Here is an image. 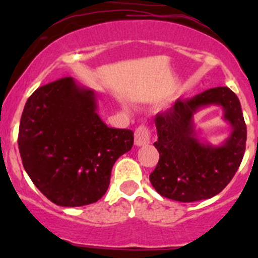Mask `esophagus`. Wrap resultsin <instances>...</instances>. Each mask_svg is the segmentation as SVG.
Masks as SVG:
<instances>
[{"mask_svg": "<svg viewBox=\"0 0 258 258\" xmlns=\"http://www.w3.org/2000/svg\"><path fill=\"white\" fill-rule=\"evenodd\" d=\"M151 140V132L147 126L141 124L135 131V145L136 146H145L150 144Z\"/></svg>", "mask_w": 258, "mask_h": 258, "instance_id": "esophagus-1", "label": "esophagus"}]
</instances>
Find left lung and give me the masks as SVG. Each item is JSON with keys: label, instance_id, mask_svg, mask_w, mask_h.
Listing matches in <instances>:
<instances>
[{"label": "left lung", "instance_id": "left-lung-1", "mask_svg": "<svg viewBox=\"0 0 258 258\" xmlns=\"http://www.w3.org/2000/svg\"><path fill=\"white\" fill-rule=\"evenodd\" d=\"M221 105L224 119L233 127L221 145L198 140L193 116L207 105ZM160 160L150 175L153 188L178 202L207 200L220 194L240 167L246 150L247 130L237 96L228 87L204 91L192 98H178L175 105L156 114Z\"/></svg>", "mask_w": 258, "mask_h": 258}]
</instances>
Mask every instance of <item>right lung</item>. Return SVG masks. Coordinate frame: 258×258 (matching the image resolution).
Segmentation results:
<instances>
[{
    "label": "right lung",
    "mask_w": 258,
    "mask_h": 258,
    "mask_svg": "<svg viewBox=\"0 0 258 258\" xmlns=\"http://www.w3.org/2000/svg\"><path fill=\"white\" fill-rule=\"evenodd\" d=\"M134 145L131 130L112 128L97 113L93 90L63 77L37 88L26 102L18 131L23 167L57 206L98 201L119 156Z\"/></svg>",
    "instance_id": "right-lung-1"
}]
</instances>
